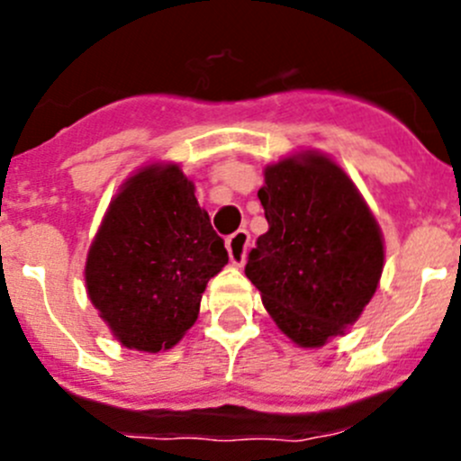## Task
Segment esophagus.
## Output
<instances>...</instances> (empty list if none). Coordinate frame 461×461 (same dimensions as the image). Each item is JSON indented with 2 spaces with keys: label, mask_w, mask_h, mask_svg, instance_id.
Here are the masks:
<instances>
[{
  "label": "esophagus",
  "mask_w": 461,
  "mask_h": 461,
  "mask_svg": "<svg viewBox=\"0 0 461 461\" xmlns=\"http://www.w3.org/2000/svg\"><path fill=\"white\" fill-rule=\"evenodd\" d=\"M249 248V231L239 230L227 239V252H230V260L234 265H243L245 257H248Z\"/></svg>",
  "instance_id": "1"
}]
</instances>
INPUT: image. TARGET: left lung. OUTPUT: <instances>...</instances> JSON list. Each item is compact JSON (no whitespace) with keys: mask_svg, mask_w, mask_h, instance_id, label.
<instances>
[{"mask_svg":"<svg viewBox=\"0 0 461 461\" xmlns=\"http://www.w3.org/2000/svg\"><path fill=\"white\" fill-rule=\"evenodd\" d=\"M258 201L269 230L245 274L292 341L323 346L359 319L379 285L384 243L375 216L341 167L319 153L267 167Z\"/></svg>","mask_w":461,"mask_h":461,"instance_id":"left-lung-1","label":"left lung"}]
</instances>
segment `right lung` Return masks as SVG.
Segmentation results:
<instances>
[{
  "label": "right lung",
  "mask_w": 461,
  "mask_h": 461,
  "mask_svg": "<svg viewBox=\"0 0 461 461\" xmlns=\"http://www.w3.org/2000/svg\"><path fill=\"white\" fill-rule=\"evenodd\" d=\"M227 260L225 240L183 171L147 167L102 221L88 249L86 290L122 346L160 352L192 328L207 281Z\"/></svg>",
  "instance_id": "obj_1"
}]
</instances>
